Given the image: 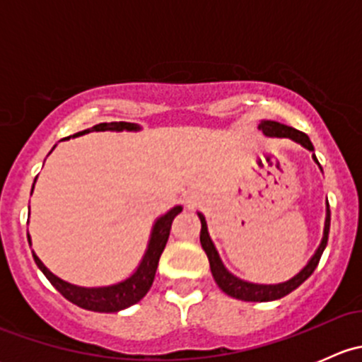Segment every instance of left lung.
Here are the masks:
<instances>
[{"label": "left lung", "instance_id": "left-lung-1", "mask_svg": "<svg viewBox=\"0 0 362 362\" xmlns=\"http://www.w3.org/2000/svg\"><path fill=\"white\" fill-rule=\"evenodd\" d=\"M259 129L266 134V136H276V138H291V140L296 141V144L303 145L306 151L312 152V158L319 164L317 160L315 154H313V145L310 141L308 134L301 133V131L294 129V127L286 126V124H280L275 122V120H262L259 124ZM199 221H202V233H199V242H202L203 250L206 252V257L210 261V269H211V275H214L215 282L217 286L224 291L226 294L231 296V298L236 299H242V301H255V303H264V301H275V299L284 298V296L291 294L294 289H298L313 272H315L317 264L320 261V255H322L324 249L327 245V236H329V224H331V211H329V204H327V210H326V224H324V236H322V242H320L319 249L315 250V254L312 255V259L308 261V264L294 275L293 279L287 280V282L282 284H252L247 282V280L238 279L235 276L233 273H229L226 269V266L222 264L221 257H218V252L215 249L214 242H211L210 235H208V228H206V221H204L203 214H198Z\"/></svg>", "mask_w": 362, "mask_h": 362}]
</instances>
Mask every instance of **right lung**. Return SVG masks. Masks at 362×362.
<instances>
[{
  "mask_svg": "<svg viewBox=\"0 0 362 362\" xmlns=\"http://www.w3.org/2000/svg\"><path fill=\"white\" fill-rule=\"evenodd\" d=\"M90 131H140V126L133 122H101L93 126L90 129L80 131V133L73 134L75 136H82V134L90 133ZM71 138V136H68ZM64 138V140H68ZM36 182V178H35ZM35 187V184H33ZM33 194V191H31ZM182 211V206H173L168 214L160 215L156 221L154 228H152L151 240H148L147 250H145L141 262L138 264L136 272L131 276H127L126 280L119 284H113V286L107 287H78L73 286V284L64 282L59 276L54 275L45 264L38 259V255L33 252V257H35L36 266L43 272V275L49 279V282L59 291L68 301H71L73 305L80 306L83 310H90V312H101V313H113L120 312L124 308H129L131 305L140 301L145 294L148 293V289L152 287L154 282L156 269H158L159 257L163 254L164 247H166L168 236H170L171 222ZM28 242L31 245V236L28 233Z\"/></svg>",
  "mask_w": 362,
  "mask_h": 362,
  "instance_id": "1",
  "label": "right lung"
}]
</instances>
